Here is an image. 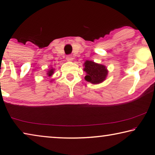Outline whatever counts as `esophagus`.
Instances as JSON below:
<instances>
[{
    "label": "esophagus",
    "instance_id": "obj_1",
    "mask_svg": "<svg viewBox=\"0 0 155 155\" xmlns=\"http://www.w3.org/2000/svg\"><path fill=\"white\" fill-rule=\"evenodd\" d=\"M73 57L72 56V55H68L67 57H66V59L68 60V61H73Z\"/></svg>",
    "mask_w": 155,
    "mask_h": 155
}]
</instances>
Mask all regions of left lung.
<instances>
[{"instance_id":"obj_1","label":"left lung","mask_w":155,"mask_h":155,"mask_svg":"<svg viewBox=\"0 0 155 155\" xmlns=\"http://www.w3.org/2000/svg\"><path fill=\"white\" fill-rule=\"evenodd\" d=\"M83 70L86 72L85 79L93 84H98L105 80L108 70L104 65L87 60L83 64Z\"/></svg>"}]
</instances>
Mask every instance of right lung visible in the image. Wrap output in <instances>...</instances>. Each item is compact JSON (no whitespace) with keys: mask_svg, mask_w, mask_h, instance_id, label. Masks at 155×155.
<instances>
[{"mask_svg":"<svg viewBox=\"0 0 155 155\" xmlns=\"http://www.w3.org/2000/svg\"><path fill=\"white\" fill-rule=\"evenodd\" d=\"M54 69H53V68H51V70H49L48 72H47V75H48V77H51V76L53 74V73H54Z\"/></svg>","mask_w":155,"mask_h":155,"instance_id":"obj_1","label":"right lung"}]
</instances>
